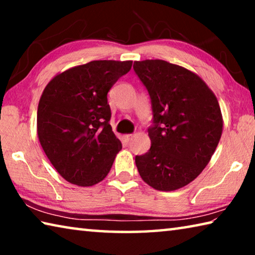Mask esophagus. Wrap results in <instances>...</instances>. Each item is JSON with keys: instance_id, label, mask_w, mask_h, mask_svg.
I'll return each mask as SVG.
<instances>
[{"instance_id": "obj_1", "label": "esophagus", "mask_w": 255, "mask_h": 255, "mask_svg": "<svg viewBox=\"0 0 255 255\" xmlns=\"http://www.w3.org/2000/svg\"><path fill=\"white\" fill-rule=\"evenodd\" d=\"M133 137V135H132V133H127V135H125V138H126V140H130L131 139V138Z\"/></svg>"}]
</instances>
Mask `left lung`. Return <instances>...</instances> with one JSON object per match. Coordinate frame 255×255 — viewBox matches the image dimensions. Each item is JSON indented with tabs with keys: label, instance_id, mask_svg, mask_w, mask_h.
Masks as SVG:
<instances>
[{
	"label": "left lung",
	"instance_id": "1",
	"mask_svg": "<svg viewBox=\"0 0 255 255\" xmlns=\"http://www.w3.org/2000/svg\"><path fill=\"white\" fill-rule=\"evenodd\" d=\"M152 101L150 148L135 157L146 183L159 191L189 184L209 163L223 132L221 107L196 73L162 59L133 63Z\"/></svg>",
	"mask_w": 255,
	"mask_h": 255
}]
</instances>
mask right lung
Here are the masks:
<instances>
[{
    "mask_svg": "<svg viewBox=\"0 0 255 255\" xmlns=\"http://www.w3.org/2000/svg\"><path fill=\"white\" fill-rule=\"evenodd\" d=\"M131 60H92L59 73L42 92L37 111L40 145L70 183L91 187L109 173L120 141L110 126L107 94Z\"/></svg>",
    "mask_w": 255,
    "mask_h": 255,
    "instance_id": "obj_1",
    "label": "right lung"
}]
</instances>
